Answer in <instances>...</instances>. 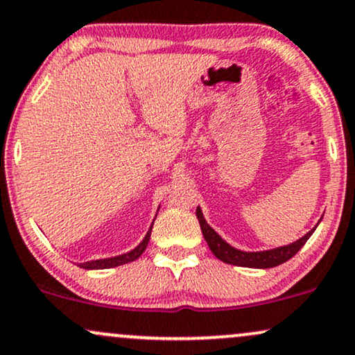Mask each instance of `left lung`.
I'll list each match as a JSON object with an SVG mask.
<instances>
[{
    "label": "left lung",
    "mask_w": 355,
    "mask_h": 355,
    "mask_svg": "<svg viewBox=\"0 0 355 355\" xmlns=\"http://www.w3.org/2000/svg\"><path fill=\"white\" fill-rule=\"evenodd\" d=\"M196 216H198L199 224H201L204 239H206V243L209 245L212 254H214L219 261L226 262V264L241 266V268H254V269H269V268H276V266L284 264L286 261H289L291 257H294L299 249L307 243V239L314 234L315 227H318L320 223L319 220V223L315 224L307 234L299 237L297 241H294V243L291 244L279 245V248L268 249V251H241V249H237L234 245L226 243V241H224L223 237H220L218 232L209 226V224H207V220L204 219V214L199 206L198 209H196Z\"/></svg>",
    "instance_id": "left-lung-1"
}]
</instances>
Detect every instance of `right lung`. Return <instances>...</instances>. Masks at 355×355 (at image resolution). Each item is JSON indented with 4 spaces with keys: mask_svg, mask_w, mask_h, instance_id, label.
<instances>
[{
    "mask_svg": "<svg viewBox=\"0 0 355 355\" xmlns=\"http://www.w3.org/2000/svg\"><path fill=\"white\" fill-rule=\"evenodd\" d=\"M157 211H159V209H157ZM156 216H157V212H156ZM154 219H156V218H154ZM154 219H153V224H154ZM153 224H151V227H149V231L146 232L144 239L141 241V243L137 244L135 249H131V251H128V252H124V254H119V256L104 257V259H94V261L81 262V264H79V268L87 269V270H93V269H111V268H118V266H123V264H128V262L136 261L137 257H139L141 254L146 251V248H148L149 237H151V231H153Z\"/></svg>",
    "mask_w": 355,
    "mask_h": 355,
    "instance_id": "right-lung-1",
    "label": "right lung"
}]
</instances>
